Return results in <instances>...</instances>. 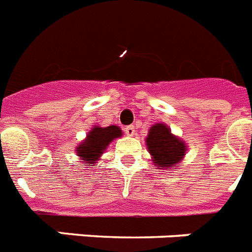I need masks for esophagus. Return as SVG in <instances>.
I'll use <instances>...</instances> for the list:
<instances>
[{
    "instance_id": "1",
    "label": "esophagus",
    "mask_w": 252,
    "mask_h": 252,
    "mask_svg": "<svg viewBox=\"0 0 252 252\" xmlns=\"http://www.w3.org/2000/svg\"><path fill=\"white\" fill-rule=\"evenodd\" d=\"M126 136H134L136 134V126H126Z\"/></svg>"
}]
</instances>
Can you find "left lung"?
<instances>
[{
  "label": "left lung",
  "mask_w": 252,
  "mask_h": 252,
  "mask_svg": "<svg viewBox=\"0 0 252 252\" xmlns=\"http://www.w3.org/2000/svg\"><path fill=\"white\" fill-rule=\"evenodd\" d=\"M146 143L152 155V161L158 169L177 165L187 151L186 143L173 136L164 124H155L150 128Z\"/></svg>",
  "instance_id": "left-lung-1"
}]
</instances>
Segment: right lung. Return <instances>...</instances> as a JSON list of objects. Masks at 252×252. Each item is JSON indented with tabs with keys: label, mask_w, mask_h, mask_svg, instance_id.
Returning a JSON list of instances; mask_svg holds the SVG:
<instances>
[{
	"label": "right lung",
	"mask_w": 252,
	"mask_h": 252,
	"mask_svg": "<svg viewBox=\"0 0 252 252\" xmlns=\"http://www.w3.org/2000/svg\"><path fill=\"white\" fill-rule=\"evenodd\" d=\"M122 136V129L116 126H110L106 128L94 126V129L88 133L87 138L82 145L77 146V155L87 164H96L103 151L106 150L109 143L114 138Z\"/></svg>",
	"instance_id": "add662e5"
}]
</instances>
